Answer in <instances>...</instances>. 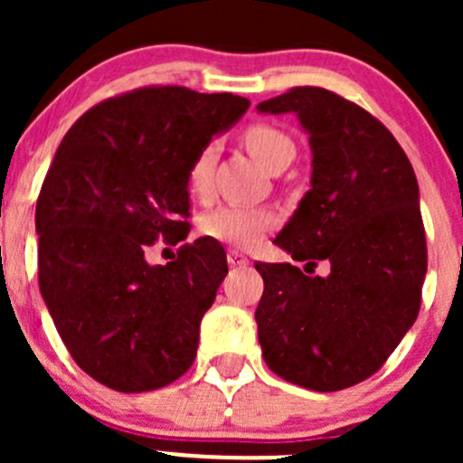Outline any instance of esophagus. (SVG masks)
Returning <instances> with one entry per match:
<instances>
[{
	"label": "esophagus",
	"mask_w": 463,
	"mask_h": 463,
	"mask_svg": "<svg viewBox=\"0 0 463 463\" xmlns=\"http://www.w3.org/2000/svg\"><path fill=\"white\" fill-rule=\"evenodd\" d=\"M228 264H231V266H249L250 260L246 258V255L241 253V250L231 249V250H228Z\"/></svg>",
	"instance_id": "34e87169"
}]
</instances>
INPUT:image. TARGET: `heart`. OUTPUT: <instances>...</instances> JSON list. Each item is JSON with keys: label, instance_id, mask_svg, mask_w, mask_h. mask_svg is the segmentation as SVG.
<instances>
[{"label": "heart", "instance_id": "obj_1", "mask_svg": "<svg viewBox=\"0 0 463 463\" xmlns=\"http://www.w3.org/2000/svg\"><path fill=\"white\" fill-rule=\"evenodd\" d=\"M244 145L249 152L266 167L273 170L278 163L293 161L296 145L282 129L266 123H255L244 129ZM217 161V143L208 141L194 154L188 167V188L197 197H208L213 190V172ZM278 226V214L266 205H241L228 203L210 210L202 219L203 235L237 249H250L258 244L260 237Z\"/></svg>", "mask_w": 463, "mask_h": 463}]
</instances>
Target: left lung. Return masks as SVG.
Returning <instances> with one entry per match:
<instances>
[{"label":"left lung","instance_id":"1","mask_svg":"<svg viewBox=\"0 0 463 463\" xmlns=\"http://www.w3.org/2000/svg\"><path fill=\"white\" fill-rule=\"evenodd\" d=\"M258 109L293 111L314 152L311 190L273 241L307 266L331 264L326 278L255 264L261 356L284 381L345 390L385 365L421 309L428 249L417 176L390 129L338 93L293 87Z\"/></svg>","mask_w":463,"mask_h":463}]
</instances>
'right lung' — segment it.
I'll list each match as a JSON object with an SVG mask.
<instances>
[{
    "label": "right lung",
    "mask_w": 463,
    "mask_h": 463,
    "mask_svg": "<svg viewBox=\"0 0 463 463\" xmlns=\"http://www.w3.org/2000/svg\"><path fill=\"white\" fill-rule=\"evenodd\" d=\"M249 105L149 85L93 105L60 143L35 205L37 278L69 354L102 385L158 390L194 363L223 246L199 237L165 266L145 253L188 237L190 163Z\"/></svg>",
    "instance_id": "add662e5"
}]
</instances>
